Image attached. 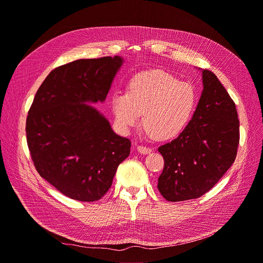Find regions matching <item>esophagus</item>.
I'll list each match as a JSON object with an SVG mask.
<instances>
[{"mask_svg":"<svg viewBox=\"0 0 263 263\" xmlns=\"http://www.w3.org/2000/svg\"><path fill=\"white\" fill-rule=\"evenodd\" d=\"M137 151H138L139 153H142V154H148V153H150V152L152 151V149L149 148V147L143 146V145H138V146H137Z\"/></svg>","mask_w":263,"mask_h":263,"instance_id":"esophagus-1","label":"esophagus"}]
</instances>
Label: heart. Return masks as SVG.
Here are the masks:
<instances>
[{"instance_id":"heart-1","label":"heart","mask_w":263,"mask_h":263,"mask_svg":"<svg viewBox=\"0 0 263 263\" xmlns=\"http://www.w3.org/2000/svg\"><path fill=\"white\" fill-rule=\"evenodd\" d=\"M116 124L122 130L143 124L153 138L165 141L178 136L188 125L197 104L189 83L179 81L162 69H149L131 78L127 94L112 97Z\"/></svg>"}]
</instances>
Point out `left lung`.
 Here are the masks:
<instances>
[{
    "label": "left lung",
    "mask_w": 263,
    "mask_h": 263,
    "mask_svg": "<svg viewBox=\"0 0 263 263\" xmlns=\"http://www.w3.org/2000/svg\"><path fill=\"white\" fill-rule=\"evenodd\" d=\"M203 91L183 132L159 148L165 165L157 188L170 202L197 199L234 164L239 145L236 104L217 76L202 69Z\"/></svg>",
    "instance_id": "1"
}]
</instances>
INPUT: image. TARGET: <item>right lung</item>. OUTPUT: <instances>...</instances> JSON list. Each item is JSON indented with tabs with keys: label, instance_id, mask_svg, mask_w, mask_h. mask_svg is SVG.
Masks as SVG:
<instances>
[{
	"label": "right lung",
	"instance_id": "obj_1",
	"mask_svg": "<svg viewBox=\"0 0 263 263\" xmlns=\"http://www.w3.org/2000/svg\"><path fill=\"white\" fill-rule=\"evenodd\" d=\"M124 63L119 56L79 59L48 74L33 98L26 138L38 173L64 196L95 202L110 189L131 142L90 103L103 102Z\"/></svg>",
	"mask_w": 263,
	"mask_h": 263
}]
</instances>
